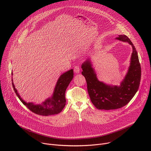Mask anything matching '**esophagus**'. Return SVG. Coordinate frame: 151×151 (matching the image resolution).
Here are the masks:
<instances>
[{"label":"esophagus","mask_w":151,"mask_h":151,"mask_svg":"<svg viewBox=\"0 0 151 151\" xmlns=\"http://www.w3.org/2000/svg\"><path fill=\"white\" fill-rule=\"evenodd\" d=\"M74 72L76 73H78L80 72V68L79 66H75L74 68Z\"/></svg>","instance_id":"esophagus-1"}]
</instances>
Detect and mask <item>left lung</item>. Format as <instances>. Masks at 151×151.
<instances>
[{"label": "left lung", "mask_w": 151, "mask_h": 151, "mask_svg": "<svg viewBox=\"0 0 151 151\" xmlns=\"http://www.w3.org/2000/svg\"><path fill=\"white\" fill-rule=\"evenodd\" d=\"M116 39L128 42L133 47L130 66L119 87L107 85L100 82L91 67L90 60H87L82 64V74L87 81L91 101L97 109L100 110L116 109L125 106L132 99L139 87L141 66L135 47L125 35H119Z\"/></svg>", "instance_id": "1"}]
</instances>
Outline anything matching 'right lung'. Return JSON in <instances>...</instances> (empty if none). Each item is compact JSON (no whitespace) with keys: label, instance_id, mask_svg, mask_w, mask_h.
Returning <instances> with one entry per match:
<instances>
[{"label":"right lung","instance_id":"right-lung-1","mask_svg":"<svg viewBox=\"0 0 151 151\" xmlns=\"http://www.w3.org/2000/svg\"><path fill=\"white\" fill-rule=\"evenodd\" d=\"M73 78V70L70 69L64 73L59 78L54 92L52 97L48 99L41 104H35L33 103H26L21 99L18 94L17 89L12 82V87L15 93L20 101L22 102L29 110L36 114L42 116H49L60 113L66 104L65 92L70 82Z\"/></svg>","mask_w":151,"mask_h":151}]
</instances>
